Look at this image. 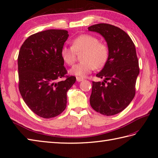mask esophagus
Masks as SVG:
<instances>
[{
	"mask_svg": "<svg viewBox=\"0 0 158 158\" xmlns=\"http://www.w3.org/2000/svg\"><path fill=\"white\" fill-rule=\"evenodd\" d=\"M76 79H77V81H78V82H80V81H83V78H81V77H77Z\"/></svg>",
	"mask_w": 158,
	"mask_h": 158,
	"instance_id": "1",
	"label": "esophagus"
}]
</instances>
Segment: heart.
Instances as JSON below:
<instances>
[{
	"instance_id": "1",
	"label": "heart",
	"mask_w": 158,
	"mask_h": 158,
	"mask_svg": "<svg viewBox=\"0 0 158 158\" xmlns=\"http://www.w3.org/2000/svg\"><path fill=\"white\" fill-rule=\"evenodd\" d=\"M81 55V63L75 64L70 69L71 75L83 77L87 76L94 69H100L106 65L109 56V50L106 44L100 42L96 36L84 34L73 41L72 47L64 46L61 56L68 65H73L76 60L77 53Z\"/></svg>"
}]
</instances>
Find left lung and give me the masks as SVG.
Listing matches in <instances>:
<instances>
[{"instance_id":"8db88e82","label":"left lung","mask_w":158,"mask_h":158,"mask_svg":"<svg viewBox=\"0 0 158 158\" xmlns=\"http://www.w3.org/2000/svg\"><path fill=\"white\" fill-rule=\"evenodd\" d=\"M88 29L101 34L109 50L106 65L97 74L104 80L92 82L89 103L96 112L115 115L125 110L135 96L140 72L135 45L127 33L112 24L101 23Z\"/></svg>"}]
</instances>
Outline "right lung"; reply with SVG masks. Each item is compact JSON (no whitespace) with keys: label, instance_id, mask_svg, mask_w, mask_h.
Masks as SVG:
<instances>
[{"label":"right lung","instance_id":"obj_1","mask_svg":"<svg viewBox=\"0 0 158 158\" xmlns=\"http://www.w3.org/2000/svg\"><path fill=\"white\" fill-rule=\"evenodd\" d=\"M69 36L66 30H46L29 36L20 49V94L27 106L42 118H53L63 112L67 92L76 81L73 76L60 80L67 73L61 50Z\"/></svg>","mask_w":158,"mask_h":158}]
</instances>
